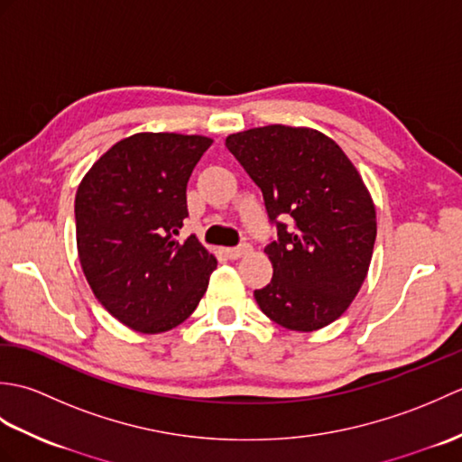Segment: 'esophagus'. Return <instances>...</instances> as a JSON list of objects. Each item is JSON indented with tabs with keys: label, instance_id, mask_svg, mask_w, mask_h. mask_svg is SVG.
Masks as SVG:
<instances>
[{
	"label": "esophagus",
	"instance_id": "1",
	"mask_svg": "<svg viewBox=\"0 0 462 462\" xmlns=\"http://www.w3.org/2000/svg\"><path fill=\"white\" fill-rule=\"evenodd\" d=\"M252 248L248 246V244H242V246H236V248H226L224 254L228 256L230 260H238L242 256H246V254H250Z\"/></svg>",
	"mask_w": 462,
	"mask_h": 462
}]
</instances>
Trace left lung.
I'll list each match as a JSON object with an SVG mask.
<instances>
[{"label": "left lung", "instance_id": "1", "mask_svg": "<svg viewBox=\"0 0 462 462\" xmlns=\"http://www.w3.org/2000/svg\"><path fill=\"white\" fill-rule=\"evenodd\" d=\"M226 146L260 186L278 228L263 248L272 282L254 291L260 310L291 331L329 326L371 263L377 220L367 186L339 144L316 129L258 126L230 134Z\"/></svg>", "mask_w": 462, "mask_h": 462}]
</instances>
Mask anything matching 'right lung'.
Returning a JSON list of instances; mask_svg holds the SVG:
<instances>
[{
  "label": "right lung",
  "mask_w": 462,
  "mask_h": 462,
  "mask_svg": "<svg viewBox=\"0 0 462 462\" xmlns=\"http://www.w3.org/2000/svg\"><path fill=\"white\" fill-rule=\"evenodd\" d=\"M212 139L136 133L113 144L75 196L77 252L101 306L141 333L169 331L199 306L216 258L196 236L176 240L186 184Z\"/></svg>",
  "instance_id": "add662e5"
}]
</instances>
